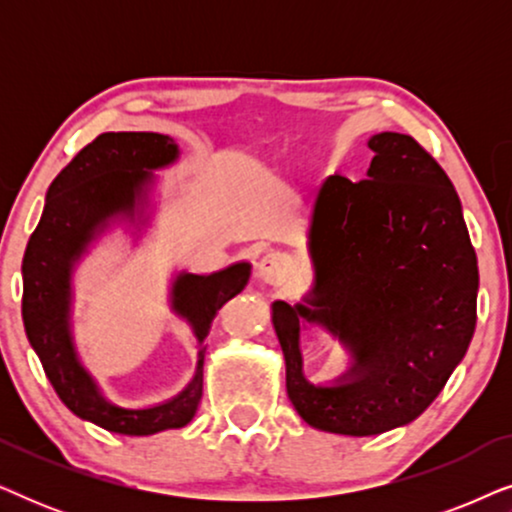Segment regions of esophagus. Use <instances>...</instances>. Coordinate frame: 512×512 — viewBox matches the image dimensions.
I'll use <instances>...</instances> for the list:
<instances>
[{
	"label": "esophagus",
	"mask_w": 512,
	"mask_h": 512,
	"mask_svg": "<svg viewBox=\"0 0 512 512\" xmlns=\"http://www.w3.org/2000/svg\"><path fill=\"white\" fill-rule=\"evenodd\" d=\"M291 275V261L286 254H279V251H268L261 261H258V279L263 284L279 286L286 282V277Z\"/></svg>",
	"instance_id": "1"
}]
</instances>
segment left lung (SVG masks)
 I'll return each instance as SVG.
<instances>
[{"label":"left lung","instance_id":"1","mask_svg":"<svg viewBox=\"0 0 512 512\" xmlns=\"http://www.w3.org/2000/svg\"><path fill=\"white\" fill-rule=\"evenodd\" d=\"M368 149V179L331 174L314 193L312 289L272 303L293 408L314 429L356 438L410 424L443 391L471 345L480 279L443 167L401 132L373 135ZM305 325L348 349L350 368L331 385L302 373Z\"/></svg>","mask_w":512,"mask_h":512}]
</instances>
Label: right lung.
<instances>
[{"instance_id": "add662e5", "label": "right lung", "mask_w": 512, "mask_h": 512, "mask_svg": "<svg viewBox=\"0 0 512 512\" xmlns=\"http://www.w3.org/2000/svg\"><path fill=\"white\" fill-rule=\"evenodd\" d=\"M179 146L158 132H104L79 151L48 186L44 214L23 258V324L60 401L76 417L121 436H153L181 429L202 398L205 338L216 312L249 282L251 263L240 261L212 275L177 272L170 289L172 312L193 328L198 363L177 396L149 408H123L102 394L76 352L72 333V275L90 244L111 223L149 226L153 170L177 163ZM139 237V235H137Z\"/></svg>"}]
</instances>
